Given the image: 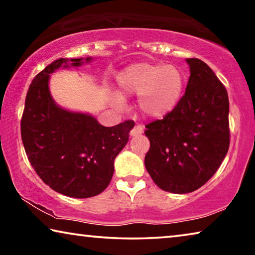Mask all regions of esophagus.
Masks as SVG:
<instances>
[{
    "instance_id": "34e87169",
    "label": "esophagus",
    "mask_w": 255,
    "mask_h": 255,
    "mask_svg": "<svg viewBox=\"0 0 255 255\" xmlns=\"http://www.w3.org/2000/svg\"><path fill=\"white\" fill-rule=\"evenodd\" d=\"M143 131H144L143 126H141V125H136V126L131 129L130 135L131 136H139L143 133Z\"/></svg>"
}]
</instances>
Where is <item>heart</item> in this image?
Masks as SVG:
<instances>
[{"label":"heart","mask_w":255,"mask_h":255,"mask_svg":"<svg viewBox=\"0 0 255 255\" xmlns=\"http://www.w3.org/2000/svg\"><path fill=\"white\" fill-rule=\"evenodd\" d=\"M118 84L123 94L139 96L138 103L145 115L161 118L179 103L184 89V76L173 65L139 63L120 73ZM114 102L117 107L124 106L120 96H115Z\"/></svg>","instance_id":"1"}]
</instances>
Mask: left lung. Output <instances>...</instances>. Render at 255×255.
Wrapping results in <instances>:
<instances>
[{"instance_id":"left-lung-1","label":"left lung","mask_w":255,"mask_h":255,"mask_svg":"<svg viewBox=\"0 0 255 255\" xmlns=\"http://www.w3.org/2000/svg\"><path fill=\"white\" fill-rule=\"evenodd\" d=\"M184 96L161 120L146 125V170L164 191L189 193L202 187L230 147V101L225 86L206 63L188 58Z\"/></svg>"}]
</instances>
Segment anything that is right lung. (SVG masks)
I'll return each mask as SVG.
<instances>
[{
  "label": "right lung",
  "instance_id": "obj_1",
  "mask_svg": "<svg viewBox=\"0 0 255 255\" xmlns=\"http://www.w3.org/2000/svg\"><path fill=\"white\" fill-rule=\"evenodd\" d=\"M71 62L73 66L83 63L82 58ZM66 63L65 58L55 60L32 80L21 118V138L30 164L47 185L68 197L90 198L109 185L115 158L135 123L105 127L92 116L56 105L48 89L49 74Z\"/></svg>",
  "mask_w": 255,
  "mask_h": 255
}]
</instances>
